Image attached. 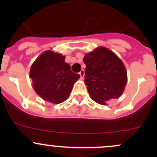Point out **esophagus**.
I'll return each instance as SVG.
<instances>
[{
    "mask_svg": "<svg viewBox=\"0 0 157 157\" xmlns=\"http://www.w3.org/2000/svg\"><path fill=\"white\" fill-rule=\"evenodd\" d=\"M79 74L80 75V78L83 79V77H84V75H85L84 70H81V71H80V73H79Z\"/></svg>",
    "mask_w": 157,
    "mask_h": 157,
    "instance_id": "esophagus-1",
    "label": "esophagus"
}]
</instances>
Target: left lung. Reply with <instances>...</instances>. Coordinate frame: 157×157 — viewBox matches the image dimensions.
Masks as SVG:
<instances>
[{
	"instance_id": "1",
	"label": "left lung",
	"mask_w": 157,
	"mask_h": 157,
	"mask_svg": "<svg viewBox=\"0 0 157 157\" xmlns=\"http://www.w3.org/2000/svg\"><path fill=\"white\" fill-rule=\"evenodd\" d=\"M85 84L93 100L101 105L106 101L118 99L128 81L125 66L109 48L98 47L85 54Z\"/></svg>"
}]
</instances>
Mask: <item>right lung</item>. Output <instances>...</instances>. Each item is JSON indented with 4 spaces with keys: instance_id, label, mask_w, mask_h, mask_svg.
<instances>
[{
    "instance_id": "1",
    "label": "right lung",
    "mask_w": 157,
    "mask_h": 157,
    "mask_svg": "<svg viewBox=\"0 0 157 157\" xmlns=\"http://www.w3.org/2000/svg\"><path fill=\"white\" fill-rule=\"evenodd\" d=\"M64 60L65 57L61 54L47 50L32 64L29 77L33 87L46 102L59 104L67 100L74 84L80 78Z\"/></svg>"
}]
</instances>
